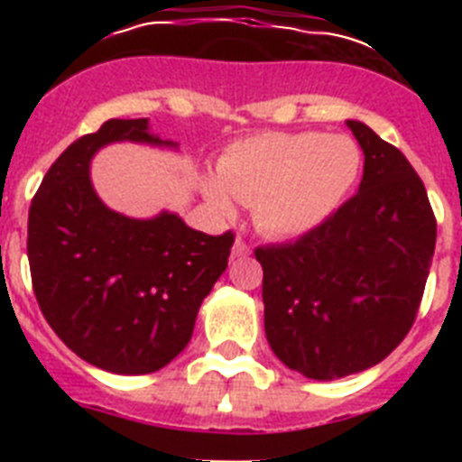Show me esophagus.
<instances>
[{
	"mask_svg": "<svg viewBox=\"0 0 462 462\" xmlns=\"http://www.w3.org/2000/svg\"><path fill=\"white\" fill-rule=\"evenodd\" d=\"M250 254V245L245 243L243 238H236L234 243V256H247Z\"/></svg>",
	"mask_w": 462,
	"mask_h": 462,
	"instance_id": "34e87169",
	"label": "esophagus"
}]
</instances>
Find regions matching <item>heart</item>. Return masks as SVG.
I'll list each match as a JSON object with an SVG mask.
<instances>
[{
	"label": "heart",
	"instance_id": "1",
	"mask_svg": "<svg viewBox=\"0 0 462 462\" xmlns=\"http://www.w3.org/2000/svg\"><path fill=\"white\" fill-rule=\"evenodd\" d=\"M363 169L349 136L319 132H266L238 141L219 159V182L208 199L231 212V199L254 206L256 226L275 238L303 236L345 203Z\"/></svg>",
	"mask_w": 462,
	"mask_h": 462
}]
</instances>
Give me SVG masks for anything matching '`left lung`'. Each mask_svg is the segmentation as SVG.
I'll return each instance as SVG.
<instances>
[{
	"instance_id": "1",
	"label": "left lung",
	"mask_w": 462,
	"mask_h": 462,
	"mask_svg": "<svg viewBox=\"0 0 462 462\" xmlns=\"http://www.w3.org/2000/svg\"><path fill=\"white\" fill-rule=\"evenodd\" d=\"M365 154L356 194L296 243L256 247L275 356L308 379L361 373L405 340L430 273L438 222L407 157L346 120Z\"/></svg>"
}]
</instances>
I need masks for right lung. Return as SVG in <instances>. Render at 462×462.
<instances>
[{"label":"right lung","mask_w":462,"mask_h":462,"mask_svg":"<svg viewBox=\"0 0 462 462\" xmlns=\"http://www.w3.org/2000/svg\"><path fill=\"white\" fill-rule=\"evenodd\" d=\"M116 141L175 145L152 136L145 117L108 120L73 141L32 199L27 256L41 312L73 354L108 373L148 374L191 340L234 231L208 236L173 212L132 219L108 210L89 162Z\"/></svg>","instance_id":"obj_1"}]
</instances>
